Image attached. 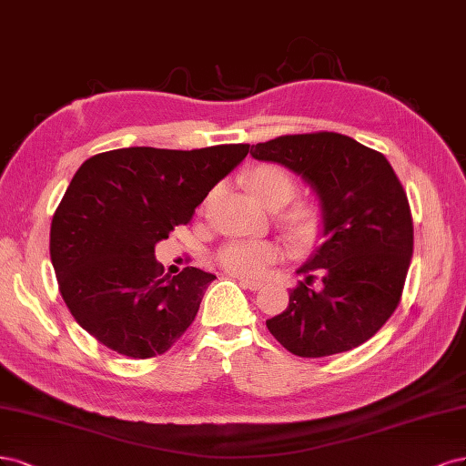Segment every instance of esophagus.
Returning a JSON list of instances; mask_svg holds the SVG:
<instances>
[{
    "label": "esophagus",
    "mask_w": 466,
    "mask_h": 466,
    "mask_svg": "<svg viewBox=\"0 0 466 466\" xmlns=\"http://www.w3.org/2000/svg\"><path fill=\"white\" fill-rule=\"evenodd\" d=\"M239 284H242V289H248V290H259V289H263V282H258V280L239 279Z\"/></svg>",
    "instance_id": "34e87169"
}]
</instances>
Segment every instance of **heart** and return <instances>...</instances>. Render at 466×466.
<instances>
[{"mask_svg": "<svg viewBox=\"0 0 466 466\" xmlns=\"http://www.w3.org/2000/svg\"><path fill=\"white\" fill-rule=\"evenodd\" d=\"M248 187L261 205L267 208H280L292 201L296 195V182L292 176L273 164H261L248 174ZM280 224L294 239H311L319 228V211L309 203H296L280 217ZM282 258V251L275 242L267 239H232L224 244L218 253V265L236 277L259 279L267 268Z\"/></svg>", "mask_w": 466, "mask_h": 466, "instance_id": "heart-1", "label": "heart"}]
</instances>
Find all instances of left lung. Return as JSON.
Segmentation results:
<instances>
[{
  "instance_id": "left-lung-1",
  "label": "left lung",
  "mask_w": 466,
  "mask_h": 466,
  "mask_svg": "<svg viewBox=\"0 0 466 466\" xmlns=\"http://www.w3.org/2000/svg\"><path fill=\"white\" fill-rule=\"evenodd\" d=\"M318 193L323 244L298 268L306 280L267 329L289 352L321 358L352 350L391 318L407 279L414 230L407 193L387 158L333 131L282 135L251 147ZM320 277V287L310 282Z\"/></svg>"
}]
</instances>
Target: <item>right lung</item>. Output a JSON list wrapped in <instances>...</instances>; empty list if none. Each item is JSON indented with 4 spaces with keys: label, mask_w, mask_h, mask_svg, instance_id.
<instances>
[{
    "label": "right lung",
    "mask_w": 466,
    "mask_h": 466,
    "mask_svg": "<svg viewBox=\"0 0 466 466\" xmlns=\"http://www.w3.org/2000/svg\"><path fill=\"white\" fill-rule=\"evenodd\" d=\"M248 153L244 143L129 147L81 164L52 218L50 258L64 302L88 335L145 360L187 331L217 277L195 267L162 277L155 246L187 224Z\"/></svg>",
    "instance_id": "obj_1"
}]
</instances>
